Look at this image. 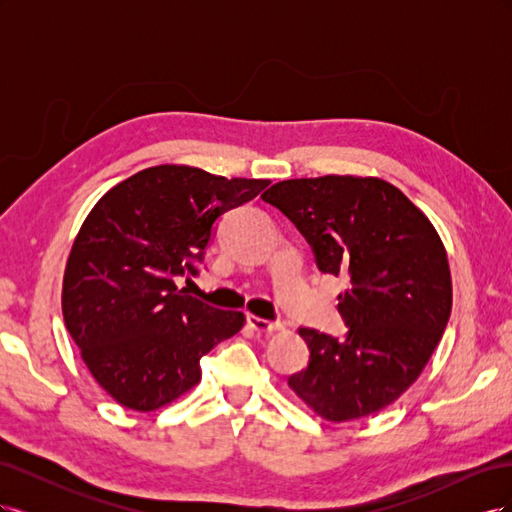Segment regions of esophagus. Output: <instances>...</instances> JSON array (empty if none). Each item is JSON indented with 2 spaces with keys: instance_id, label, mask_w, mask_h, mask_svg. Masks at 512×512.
Returning a JSON list of instances; mask_svg holds the SVG:
<instances>
[{
  "instance_id": "34e87169",
  "label": "esophagus",
  "mask_w": 512,
  "mask_h": 512,
  "mask_svg": "<svg viewBox=\"0 0 512 512\" xmlns=\"http://www.w3.org/2000/svg\"><path fill=\"white\" fill-rule=\"evenodd\" d=\"M247 324L256 331V333H262V335H271V333H277L282 331V324L280 322H269L265 318H258V316H247Z\"/></svg>"
}]
</instances>
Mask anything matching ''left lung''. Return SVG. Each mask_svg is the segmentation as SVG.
<instances>
[{
	"instance_id": "obj_1",
	"label": "left lung",
	"mask_w": 512,
	"mask_h": 512,
	"mask_svg": "<svg viewBox=\"0 0 512 512\" xmlns=\"http://www.w3.org/2000/svg\"><path fill=\"white\" fill-rule=\"evenodd\" d=\"M262 200L303 232L322 273L350 282L337 297L346 337L299 329L309 365L288 386L329 423L391 406L421 376L451 316L453 282L438 230L378 177L288 179Z\"/></svg>"
}]
</instances>
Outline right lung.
<instances>
[{
  "instance_id": "add662e5",
  "label": "right lung",
  "mask_w": 512,
  "mask_h": 512,
  "mask_svg": "<svg viewBox=\"0 0 512 512\" xmlns=\"http://www.w3.org/2000/svg\"><path fill=\"white\" fill-rule=\"evenodd\" d=\"M269 183L160 164L89 211L66 262L61 312L89 374L119 406H170L200 382V359L243 329V312L190 297L175 277L194 275L213 222Z\"/></svg>"
}]
</instances>
